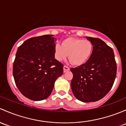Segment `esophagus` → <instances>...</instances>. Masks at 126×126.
<instances>
[{
    "label": "esophagus",
    "mask_w": 126,
    "mask_h": 126,
    "mask_svg": "<svg viewBox=\"0 0 126 126\" xmlns=\"http://www.w3.org/2000/svg\"><path fill=\"white\" fill-rule=\"evenodd\" d=\"M63 72H68V71L70 70V68L68 67H67V66L66 65H64L63 66Z\"/></svg>",
    "instance_id": "esophagus-1"
}]
</instances>
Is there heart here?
<instances>
[{"label":"heart","mask_w":126,"mask_h":126,"mask_svg":"<svg viewBox=\"0 0 126 126\" xmlns=\"http://www.w3.org/2000/svg\"><path fill=\"white\" fill-rule=\"evenodd\" d=\"M93 45L89 40L68 37L63 40L61 44L54 45V58L59 62L66 60L69 54V60L73 65H81L91 58Z\"/></svg>","instance_id":"b5f03b06"}]
</instances>
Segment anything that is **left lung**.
I'll list each match as a JSON object with an SVG mask.
<instances>
[{"label": "left lung", "instance_id": "8db88e82", "mask_svg": "<svg viewBox=\"0 0 126 126\" xmlns=\"http://www.w3.org/2000/svg\"><path fill=\"white\" fill-rule=\"evenodd\" d=\"M93 45L91 58L84 64L70 68L74 96L84 102L102 99L110 90L116 75L113 50L99 38L86 37Z\"/></svg>", "mask_w": 126, "mask_h": 126}]
</instances>
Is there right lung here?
I'll return each instance as SVG.
<instances>
[{"label": "right lung", "instance_id": "right-lung-1", "mask_svg": "<svg viewBox=\"0 0 126 126\" xmlns=\"http://www.w3.org/2000/svg\"><path fill=\"white\" fill-rule=\"evenodd\" d=\"M47 34L32 37L19 47L13 67L17 87L33 101L47 98L54 82L63 73V65L54 58L56 39Z\"/></svg>", "mask_w": 126, "mask_h": 126}]
</instances>
